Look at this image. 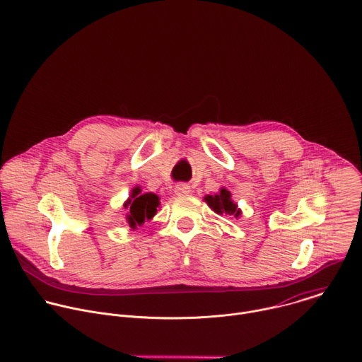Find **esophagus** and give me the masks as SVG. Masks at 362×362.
<instances>
[{
  "label": "esophagus",
  "instance_id": "1",
  "mask_svg": "<svg viewBox=\"0 0 362 362\" xmlns=\"http://www.w3.org/2000/svg\"><path fill=\"white\" fill-rule=\"evenodd\" d=\"M175 193L177 196H185V194H189L190 193V186L186 185V183H179L175 186Z\"/></svg>",
  "mask_w": 362,
  "mask_h": 362
}]
</instances>
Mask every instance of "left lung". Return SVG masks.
<instances>
[{"instance_id": "8db88e82", "label": "left lung", "mask_w": 362, "mask_h": 362, "mask_svg": "<svg viewBox=\"0 0 362 362\" xmlns=\"http://www.w3.org/2000/svg\"><path fill=\"white\" fill-rule=\"evenodd\" d=\"M203 200L217 214H228L234 216L235 218L242 216V210L238 209L237 203L233 202L231 193L226 187H221L220 192L216 194H206Z\"/></svg>"}]
</instances>
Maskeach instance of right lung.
<instances>
[{
    "label": "right lung",
    "instance_id": "1",
    "mask_svg": "<svg viewBox=\"0 0 362 362\" xmlns=\"http://www.w3.org/2000/svg\"><path fill=\"white\" fill-rule=\"evenodd\" d=\"M124 207L128 210L127 221L131 228L141 227L145 221L153 218L158 213V207H160L159 196L155 193H142L141 186H135L131 192V196L124 203Z\"/></svg>",
    "mask_w": 362,
    "mask_h": 362
}]
</instances>
